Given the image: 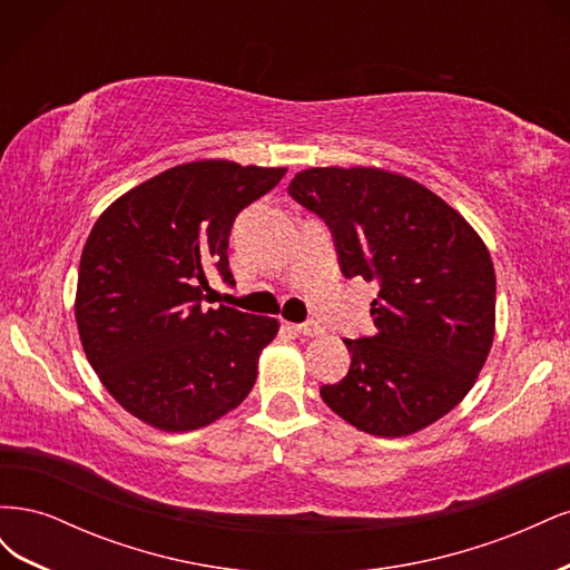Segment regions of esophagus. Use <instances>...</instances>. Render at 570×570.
<instances>
[{
	"mask_svg": "<svg viewBox=\"0 0 570 570\" xmlns=\"http://www.w3.org/2000/svg\"><path fill=\"white\" fill-rule=\"evenodd\" d=\"M292 327H295V331H297L299 335H304V337H316V335L323 333V327H321L318 323H314V321L297 323V325H292Z\"/></svg>",
	"mask_w": 570,
	"mask_h": 570,
	"instance_id": "1",
	"label": "esophagus"
}]
</instances>
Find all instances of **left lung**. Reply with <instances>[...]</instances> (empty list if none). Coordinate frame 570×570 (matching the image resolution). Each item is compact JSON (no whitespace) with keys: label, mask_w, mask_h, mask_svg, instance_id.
<instances>
[{"label":"left lung","mask_w":570,"mask_h":570,"mask_svg":"<svg viewBox=\"0 0 570 570\" xmlns=\"http://www.w3.org/2000/svg\"><path fill=\"white\" fill-rule=\"evenodd\" d=\"M287 193L333 230L342 273L381 287L375 333L344 340L352 366L321 387L323 402L377 438L440 421L492 350L497 278L485 243L442 197L385 168H306Z\"/></svg>","instance_id":"obj_1"}]
</instances>
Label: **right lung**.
<instances>
[{
  "label": "right lung",
  "instance_id": "1",
  "mask_svg": "<svg viewBox=\"0 0 570 570\" xmlns=\"http://www.w3.org/2000/svg\"><path fill=\"white\" fill-rule=\"evenodd\" d=\"M287 168L189 161L120 195L85 243L76 323L101 385L135 419L187 433L226 416L256 383L278 318L204 308L206 273L235 283V216Z\"/></svg>",
  "mask_w": 570,
  "mask_h": 570
}]
</instances>
